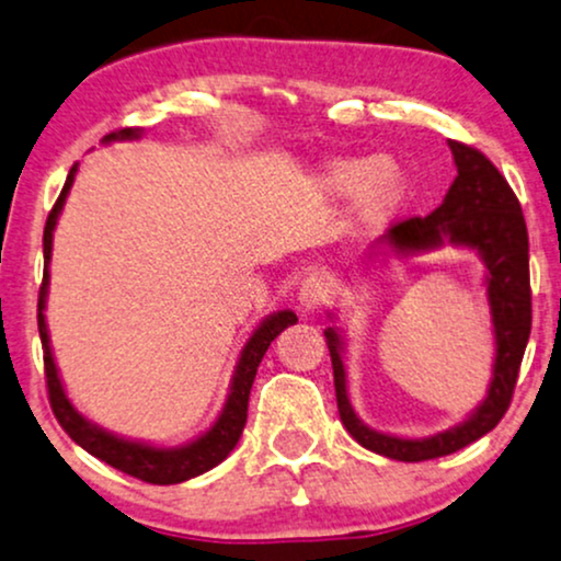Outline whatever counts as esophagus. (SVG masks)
<instances>
[{"mask_svg":"<svg viewBox=\"0 0 561 561\" xmlns=\"http://www.w3.org/2000/svg\"><path fill=\"white\" fill-rule=\"evenodd\" d=\"M330 298V279H327V272H321V268H311V272L306 274V279L300 282V293H298V300L302 308H319L321 302Z\"/></svg>","mask_w":561,"mask_h":561,"instance_id":"34e87169","label":"esophagus"}]
</instances>
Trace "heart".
<instances>
[{
	"instance_id": "1",
	"label": "heart",
	"mask_w": 561,
	"mask_h": 561,
	"mask_svg": "<svg viewBox=\"0 0 561 561\" xmlns=\"http://www.w3.org/2000/svg\"><path fill=\"white\" fill-rule=\"evenodd\" d=\"M317 190L324 199L353 195V214L364 227H375L390 218L405 192L403 171L390 158H337L317 176Z\"/></svg>"
}]
</instances>
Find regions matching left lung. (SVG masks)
<instances>
[{"instance_id": "left-lung-1", "label": "left lung", "mask_w": 561, "mask_h": 561, "mask_svg": "<svg viewBox=\"0 0 561 561\" xmlns=\"http://www.w3.org/2000/svg\"><path fill=\"white\" fill-rule=\"evenodd\" d=\"M448 145L459 176L450 184L446 199L430 216H411L392 224L385 240L398 253L430 250L448 240L478 250L482 255L488 266V300H491L495 332V364L488 398L465 424L424 440L375 433L353 414V405L347 401L337 332H324L332 356L337 411L345 430L364 448L398 461H427L448 456L491 433L512 403L519 364L530 337V259H527V227L519 199L501 171L480 150L456 139H450Z\"/></svg>"}]
</instances>
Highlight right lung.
I'll list each match as a JSON object with an SVG mask.
<instances>
[{"instance_id": "right-lung-1", "label": "right lung", "mask_w": 561, "mask_h": 561, "mask_svg": "<svg viewBox=\"0 0 561 561\" xmlns=\"http://www.w3.org/2000/svg\"><path fill=\"white\" fill-rule=\"evenodd\" d=\"M139 137L137 128H118V131H111L105 141L113 139H134ZM76 165L70 169L66 186H62L60 197H57L55 208L49 210L47 227H44V261L49 266V255H53V231L57 224V216H60L62 203H66L70 184H73ZM47 285H49V268H44L42 287H38V337H42L44 347V377H47V392H49V405H53L57 422L66 433L73 437L76 443L83 450L96 456L100 461L111 465L121 472L131 474L141 482H152V485H176V482H184L190 478H197V474L208 472L216 465H221L224 459L231 454V448L240 440L244 422H248V401H250V388H253L255 371H259L261 358L266 356L268 345L282 330H287L289 324H295L298 317L293 311H279L274 317H268L259 330L253 332V337L248 340V345L242 347V356L237 362L234 377H231L229 398L224 403L221 416H218L214 427L208 430L203 437H197L195 443L184 448H152L145 446V443H131L124 440V437H115L105 430L89 424L79 411L73 409L68 401L66 390H62L60 377H57V366L53 358V351H49V334H47V321H44V302H47Z\"/></svg>"}]
</instances>
